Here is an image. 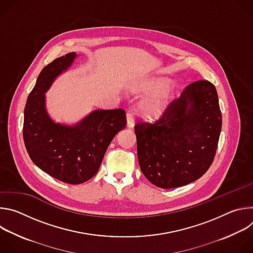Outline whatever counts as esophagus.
<instances>
[{
	"instance_id": "1",
	"label": "esophagus",
	"mask_w": 253,
	"mask_h": 253,
	"mask_svg": "<svg viewBox=\"0 0 253 253\" xmlns=\"http://www.w3.org/2000/svg\"><path fill=\"white\" fill-rule=\"evenodd\" d=\"M127 126L132 128L134 126V114L132 112H127Z\"/></svg>"
}]
</instances>
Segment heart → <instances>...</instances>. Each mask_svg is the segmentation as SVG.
<instances>
[{
	"label": "heart",
	"instance_id": "obj_1",
	"mask_svg": "<svg viewBox=\"0 0 253 253\" xmlns=\"http://www.w3.org/2000/svg\"><path fill=\"white\" fill-rule=\"evenodd\" d=\"M165 87V82L157 80L143 90L144 94L151 95L140 105V110L144 116L156 118L164 112L173 97V93Z\"/></svg>",
	"mask_w": 253,
	"mask_h": 253
}]
</instances>
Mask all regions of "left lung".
<instances>
[{
	"mask_svg": "<svg viewBox=\"0 0 253 253\" xmlns=\"http://www.w3.org/2000/svg\"><path fill=\"white\" fill-rule=\"evenodd\" d=\"M221 126L215 86L207 80L189 84L158 120L135 125L142 173L164 189L195 181L214 160Z\"/></svg>",
	"mask_w": 253,
	"mask_h": 253,
	"instance_id": "1",
	"label": "left lung"
}]
</instances>
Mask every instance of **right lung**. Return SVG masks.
<instances>
[{
	"label": "right lung",
	"instance_id": "right-lung-1",
	"mask_svg": "<svg viewBox=\"0 0 253 253\" xmlns=\"http://www.w3.org/2000/svg\"><path fill=\"white\" fill-rule=\"evenodd\" d=\"M77 56L75 52L68 53L44 67L24 110L23 137L31 160L69 184L84 183L97 173L108 146L127 123L123 109L95 110L74 126L55 123L50 118L45 93Z\"/></svg>",
	"mask_w": 253,
	"mask_h": 253
}]
</instances>
